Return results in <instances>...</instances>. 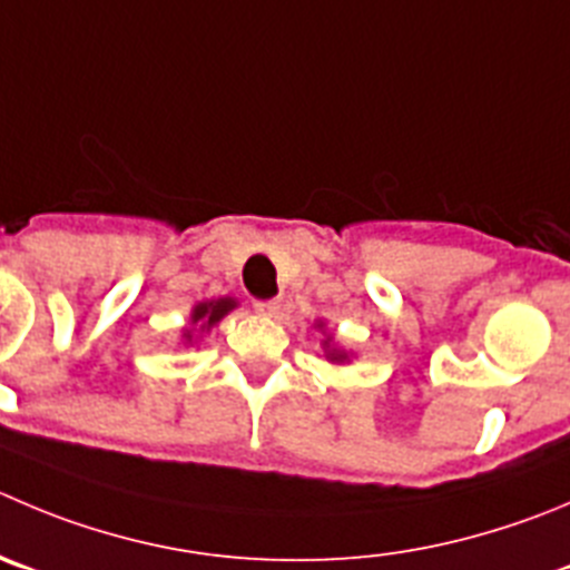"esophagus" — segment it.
I'll return each instance as SVG.
<instances>
[{"label": "esophagus", "instance_id": "obj_1", "mask_svg": "<svg viewBox=\"0 0 570 570\" xmlns=\"http://www.w3.org/2000/svg\"><path fill=\"white\" fill-rule=\"evenodd\" d=\"M254 311H257L259 316H276V311H279V299H257L254 302Z\"/></svg>", "mask_w": 570, "mask_h": 570}]
</instances>
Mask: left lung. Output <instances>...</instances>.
<instances>
[{
	"label": "left lung",
	"instance_id": "obj_1",
	"mask_svg": "<svg viewBox=\"0 0 570 570\" xmlns=\"http://www.w3.org/2000/svg\"><path fill=\"white\" fill-rule=\"evenodd\" d=\"M324 344H327V341H324ZM327 355H330V361H344V352H335V350H330Z\"/></svg>",
	"mask_w": 570,
	"mask_h": 570
}]
</instances>
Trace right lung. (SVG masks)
Here are the masks:
<instances>
[{"label":"right lung","instance_id":"obj_1","mask_svg":"<svg viewBox=\"0 0 570 570\" xmlns=\"http://www.w3.org/2000/svg\"><path fill=\"white\" fill-rule=\"evenodd\" d=\"M232 307H235V299H218V302H204V305H198L193 311V324H198L200 330H207V327H213V324H218L220 318L226 316V313L232 311ZM187 335V341L193 338V335L189 333H184Z\"/></svg>","mask_w":570,"mask_h":570}]
</instances>
